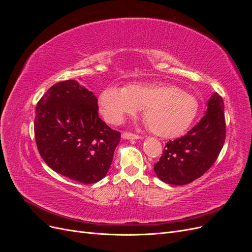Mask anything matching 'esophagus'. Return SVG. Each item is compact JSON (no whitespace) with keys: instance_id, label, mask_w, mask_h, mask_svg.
I'll use <instances>...</instances> for the list:
<instances>
[{"instance_id":"obj_1","label":"esophagus","mask_w":252,"mask_h":252,"mask_svg":"<svg viewBox=\"0 0 252 252\" xmlns=\"http://www.w3.org/2000/svg\"><path fill=\"white\" fill-rule=\"evenodd\" d=\"M122 138L123 139H126V140H132V139H141L142 136L140 134H135V133H132V132H128V131H125L122 133Z\"/></svg>"}]
</instances>
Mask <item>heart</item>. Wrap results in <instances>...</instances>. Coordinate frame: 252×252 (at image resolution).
Masks as SVG:
<instances>
[{
    "mask_svg": "<svg viewBox=\"0 0 252 252\" xmlns=\"http://www.w3.org/2000/svg\"><path fill=\"white\" fill-rule=\"evenodd\" d=\"M98 106L105 120L114 125L142 108L150 130L162 138L182 134L199 111L193 94L163 83H135L123 89L109 86L98 96Z\"/></svg>",
    "mask_w": 252,
    "mask_h": 252,
    "instance_id": "1",
    "label": "heart"
}]
</instances>
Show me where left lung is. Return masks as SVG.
I'll return each mask as SVG.
<instances>
[{"mask_svg": "<svg viewBox=\"0 0 252 252\" xmlns=\"http://www.w3.org/2000/svg\"><path fill=\"white\" fill-rule=\"evenodd\" d=\"M226 139L223 97L212 94L207 113L187 134L167 142L155 164L158 179L172 185H185L199 179L215 164Z\"/></svg>", "mask_w": 252, "mask_h": 252, "instance_id": "8db88e82", "label": "left lung"}]
</instances>
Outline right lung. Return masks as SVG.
<instances>
[{
  "mask_svg": "<svg viewBox=\"0 0 252 252\" xmlns=\"http://www.w3.org/2000/svg\"><path fill=\"white\" fill-rule=\"evenodd\" d=\"M97 111L94 94L73 80L51 86L35 107L34 138L44 162L82 184L105 177L121 140Z\"/></svg>",
  "mask_w": 252,
  "mask_h": 252,
  "instance_id": "obj_1",
  "label": "right lung"
}]
</instances>
